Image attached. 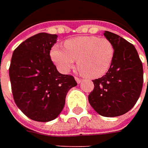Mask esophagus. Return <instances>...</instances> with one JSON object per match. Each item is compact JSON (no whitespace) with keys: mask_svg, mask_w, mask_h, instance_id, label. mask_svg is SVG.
Listing matches in <instances>:
<instances>
[{"mask_svg":"<svg viewBox=\"0 0 148 148\" xmlns=\"http://www.w3.org/2000/svg\"><path fill=\"white\" fill-rule=\"evenodd\" d=\"M75 80H76V82H77V84H81V83H82V79H80V78H78V77H75Z\"/></svg>","mask_w":148,"mask_h":148,"instance_id":"1","label":"esophagus"}]
</instances>
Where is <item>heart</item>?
<instances>
[{
  "instance_id": "heart-1",
  "label": "heart",
  "mask_w": 148,
  "mask_h": 148,
  "mask_svg": "<svg viewBox=\"0 0 148 148\" xmlns=\"http://www.w3.org/2000/svg\"><path fill=\"white\" fill-rule=\"evenodd\" d=\"M64 47L54 45L50 57L58 71L66 73L76 60L83 76L95 79L104 76L110 68L114 56V48L110 41L97 36H81L66 40Z\"/></svg>"
}]
</instances>
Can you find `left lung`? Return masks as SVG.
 <instances>
[{"instance_id":"8db88e82","label":"left lung","mask_w":148,"mask_h":148,"mask_svg":"<svg viewBox=\"0 0 148 148\" xmlns=\"http://www.w3.org/2000/svg\"><path fill=\"white\" fill-rule=\"evenodd\" d=\"M104 35L114 45V60L105 76L92 81L95 87L88 100L102 116H120L130 110L139 98L143 83V64L133 44L111 32L105 31Z\"/></svg>"}]
</instances>
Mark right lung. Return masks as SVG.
Instances as JSON below:
<instances>
[{"instance_id": "right-lung-1", "label": "right lung", "mask_w": 148, "mask_h": 148, "mask_svg": "<svg viewBox=\"0 0 148 148\" xmlns=\"http://www.w3.org/2000/svg\"><path fill=\"white\" fill-rule=\"evenodd\" d=\"M58 35L39 33L14 51L9 69L13 97L26 116L38 122L55 119L65 105L66 95L76 86L74 77L61 74L50 58Z\"/></svg>"}]
</instances>
